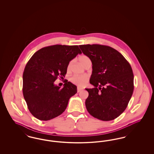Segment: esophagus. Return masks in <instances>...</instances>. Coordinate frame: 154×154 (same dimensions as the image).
Listing matches in <instances>:
<instances>
[{
  "label": "esophagus",
  "mask_w": 154,
  "mask_h": 154,
  "mask_svg": "<svg viewBox=\"0 0 154 154\" xmlns=\"http://www.w3.org/2000/svg\"><path fill=\"white\" fill-rule=\"evenodd\" d=\"M82 91V89L80 88H77V92H81Z\"/></svg>",
  "instance_id": "obj_1"
}]
</instances>
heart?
<instances>
[{"instance_id": "b5f03b06", "label": "heart", "mask_w": 154, "mask_h": 154, "mask_svg": "<svg viewBox=\"0 0 154 154\" xmlns=\"http://www.w3.org/2000/svg\"><path fill=\"white\" fill-rule=\"evenodd\" d=\"M79 60L81 64L84 67H85L88 61H90V59L88 57L85 55H82L79 58ZM72 61H70L68 63V65L67 66V71H70L72 67ZM88 80H89V77L87 75H74L70 78V81L79 87H84L88 82Z\"/></svg>"}]
</instances>
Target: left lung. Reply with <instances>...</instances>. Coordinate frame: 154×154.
<instances>
[{"mask_svg":"<svg viewBox=\"0 0 154 154\" xmlns=\"http://www.w3.org/2000/svg\"><path fill=\"white\" fill-rule=\"evenodd\" d=\"M79 46L92 63L89 82L95 88L85 89L89 93L86 108L97 119L113 120L124 111L132 97L134 75L131 66L120 52L109 46Z\"/></svg>","mask_w":154,"mask_h":154,"instance_id":"obj_1","label":"left lung"}]
</instances>
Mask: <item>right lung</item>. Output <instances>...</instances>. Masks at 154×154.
<instances>
[{
  "instance_id": "1",
  "label": "right lung",
  "mask_w": 154,
  "mask_h": 154,
  "mask_svg": "<svg viewBox=\"0 0 154 154\" xmlns=\"http://www.w3.org/2000/svg\"><path fill=\"white\" fill-rule=\"evenodd\" d=\"M81 53L78 45L57 44L41 48L30 58L23 73L22 92L35 117L48 121L66 110L77 87L67 80L60 88L54 81L58 77H65L69 62Z\"/></svg>"
}]
</instances>
